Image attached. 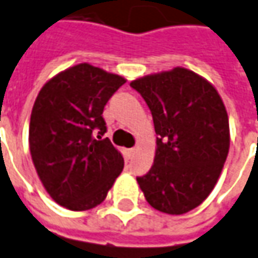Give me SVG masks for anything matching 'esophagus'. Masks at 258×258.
<instances>
[{"label":"esophagus","instance_id":"obj_1","mask_svg":"<svg viewBox=\"0 0 258 258\" xmlns=\"http://www.w3.org/2000/svg\"><path fill=\"white\" fill-rule=\"evenodd\" d=\"M136 152H137L136 148H130V150H127V152H125V154H127V159H133V158H134Z\"/></svg>","mask_w":258,"mask_h":258}]
</instances>
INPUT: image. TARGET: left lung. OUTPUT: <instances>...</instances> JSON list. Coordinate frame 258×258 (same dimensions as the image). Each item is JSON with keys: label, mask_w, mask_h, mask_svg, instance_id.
<instances>
[{"label": "left lung", "mask_w": 258, "mask_h": 258, "mask_svg": "<svg viewBox=\"0 0 258 258\" xmlns=\"http://www.w3.org/2000/svg\"><path fill=\"white\" fill-rule=\"evenodd\" d=\"M151 110L157 148L151 169L137 182L147 202L168 215H183L210 195L223 169L230 130L215 86L185 68L133 80Z\"/></svg>", "instance_id": "left-lung-1"}]
</instances>
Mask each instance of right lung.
<instances>
[{
    "label": "right lung",
    "mask_w": 258,
    "mask_h": 258,
    "mask_svg": "<svg viewBox=\"0 0 258 258\" xmlns=\"http://www.w3.org/2000/svg\"><path fill=\"white\" fill-rule=\"evenodd\" d=\"M125 79L79 63L49 79L35 100L29 151L43 188L60 206L89 210L106 199L124 168L121 152L103 138V110Z\"/></svg>",
    "instance_id": "right-lung-1"
}]
</instances>
